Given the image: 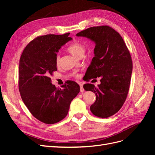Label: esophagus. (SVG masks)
Listing matches in <instances>:
<instances>
[{
    "label": "esophagus",
    "instance_id": "esophagus-1",
    "mask_svg": "<svg viewBox=\"0 0 155 155\" xmlns=\"http://www.w3.org/2000/svg\"><path fill=\"white\" fill-rule=\"evenodd\" d=\"M79 86H80V92H84V88L83 87V85L81 83H79Z\"/></svg>",
    "mask_w": 155,
    "mask_h": 155
}]
</instances>
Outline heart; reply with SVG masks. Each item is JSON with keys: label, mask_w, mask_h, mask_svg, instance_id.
I'll list each match as a JSON object with an SVG mask.
<instances>
[{"label": "heart", "mask_w": 155, "mask_h": 155, "mask_svg": "<svg viewBox=\"0 0 155 155\" xmlns=\"http://www.w3.org/2000/svg\"><path fill=\"white\" fill-rule=\"evenodd\" d=\"M67 50L70 54H71L72 55H74V57L78 58L79 55H83L84 51H85V47H84V45L81 43H80V42L74 41L68 46ZM59 61H60V58L58 55L56 56L55 61L56 66H59ZM78 76H79L78 75H77V77Z\"/></svg>", "instance_id": "obj_1"}]
</instances>
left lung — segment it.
<instances>
[{"label":"left lung","mask_w":155,"mask_h":155,"mask_svg":"<svg viewBox=\"0 0 155 155\" xmlns=\"http://www.w3.org/2000/svg\"><path fill=\"white\" fill-rule=\"evenodd\" d=\"M76 35L95 42V55L86 74L88 80L100 77L101 83L97 87L86 83L83 88L96 94L90 107L92 113L109 118L119 111L127 96L133 71L130 52L119 33L109 26L88 28Z\"/></svg>","instance_id":"1"}]
</instances>
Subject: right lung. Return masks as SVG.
<instances>
[{
	"label": "right lung",
	"mask_w": 155,
	"mask_h": 155,
	"mask_svg": "<svg viewBox=\"0 0 155 155\" xmlns=\"http://www.w3.org/2000/svg\"><path fill=\"white\" fill-rule=\"evenodd\" d=\"M70 33L35 37L23 50L18 67V90L24 104L35 118L46 124L58 123L67 116L70 103L80 91L68 81L58 88L50 76L57 70L55 63L61 47L72 40Z\"/></svg>",
	"instance_id": "obj_1"
}]
</instances>
